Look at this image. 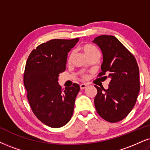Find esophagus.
I'll list each match as a JSON object with an SVG mask.
<instances>
[{
	"mask_svg": "<svg viewBox=\"0 0 150 150\" xmlns=\"http://www.w3.org/2000/svg\"><path fill=\"white\" fill-rule=\"evenodd\" d=\"M86 87H87V85H86V84L83 83V84H81V85H80V88H81V90L85 89V88H86Z\"/></svg>",
	"mask_w": 150,
	"mask_h": 150,
	"instance_id": "obj_1",
	"label": "esophagus"
}]
</instances>
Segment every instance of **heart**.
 Listing matches in <instances>:
<instances>
[{"label":"heart","mask_w":150,"mask_h":150,"mask_svg":"<svg viewBox=\"0 0 150 150\" xmlns=\"http://www.w3.org/2000/svg\"><path fill=\"white\" fill-rule=\"evenodd\" d=\"M81 49H82V51H83L86 56L90 54L91 53L94 52V51H97V49H96L95 47L90 45V44H85V45H83L82 47H81ZM72 57H73V53H71L69 55V58H68L69 62H70V61L71 60Z\"/></svg>","instance_id":"obj_1"}]
</instances>
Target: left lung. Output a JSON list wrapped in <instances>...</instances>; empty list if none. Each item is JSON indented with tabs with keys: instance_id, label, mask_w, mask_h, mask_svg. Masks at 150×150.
<instances>
[{
	"instance_id": "left-lung-1",
	"label": "left lung",
	"mask_w": 150,
	"mask_h": 150,
	"mask_svg": "<svg viewBox=\"0 0 150 150\" xmlns=\"http://www.w3.org/2000/svg\"><path fill=\"white\" fill-rule=\"evenodd\" d=\"M92 42L99 47L103 55L99 76L106 73L110 79L107 90L95 86L96 110L103 119L117 122L128 115L137 100L139 68L134 55L115 37L98 36Z\"/></svg>"
}]
</instances>
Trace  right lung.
Segmentation results:
<instances>
[{
  "label": "right lung",
  "mask_w": 150,
  "mask_h": 150,
  "mask_svg": "<svg viewBox=\"0 0 150 150\" xmlns=\"http://www.w3.org/2000/svg\"><path fill=\"white\" fill-rule=\"evenodd\" d=\"M79 40L56 39L42 44L31 52L25 64L28 100L36 117L52 128L64 126L73 115L80 86L74 83L62 91L58 77L66 69L68 53Z\"/></svg>",
  "instance_id": "1"
}]
</instances>
